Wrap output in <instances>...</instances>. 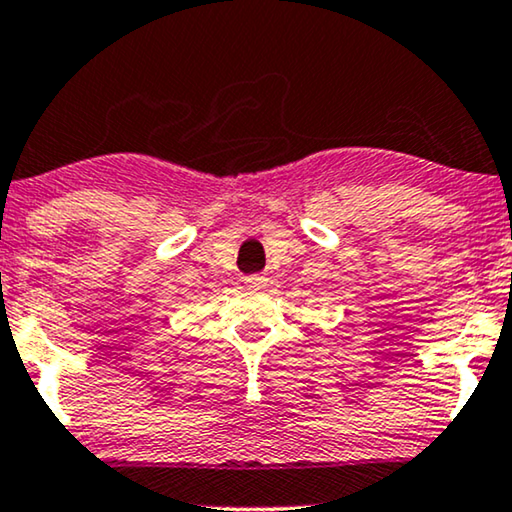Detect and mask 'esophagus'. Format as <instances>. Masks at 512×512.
<instances>
[{"mask_svg":"<svg viewBox=\"0 0 512 512\" xmlns=\"http://www.w3.org/2000/svg\"><path fill=\"white\" fill-rule=\"evenodd\" d=\"M245 283H248V288H264V285H267V278H264V276H248V278H245Z\"/></svg>","mask_w":512,"mask_h":512,"instance_id":"1","label":"esophagus"}]
</instances>
